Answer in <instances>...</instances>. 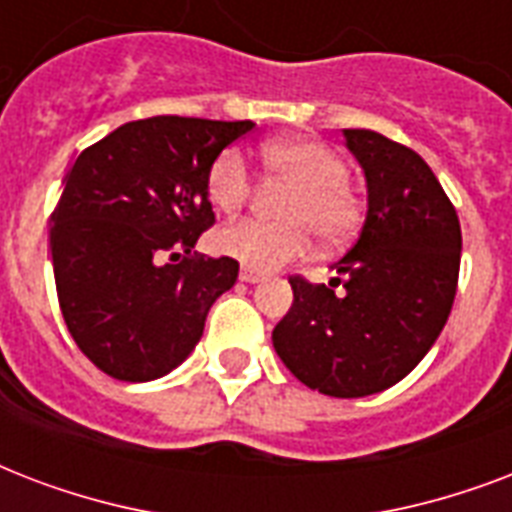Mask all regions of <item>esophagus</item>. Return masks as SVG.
I'll use <instances>...</instances> for the list:
<instances>
[{
	"instance_id": "1",
	"label": "esophagus",
	"mask_w": 512,
	"mask_h": 512,
	"mask_svg": "<svg viewBox=\"0 0 512 512\" xmlns=\"http://www.w3.org/2000/svg\"><path fill=\"white\" fill-rule=\"evenodd\" d=\"M264 272H259V269H251V267H243L240 269V280H243V283H261V280H264Z\"/></svg>"
}]
</instances>
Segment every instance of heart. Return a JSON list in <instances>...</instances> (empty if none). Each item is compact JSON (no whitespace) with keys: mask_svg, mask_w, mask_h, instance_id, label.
<instances>
[{"mask_svg":"<svg viewBox=\"0 0 512 512\" xmlns=\"http://www.w3.org/2000/svg\"><path fill=\"white\" fill-rule=\"evenodd\" d=\"M264 168L272 178L291 184L280 224L235 221L219 232L221 253L251 269H275L310 251L312 232L323 243H342L360 224L358 194L352 192L347 162L320 141L293 138L264 146ZM208 197L221 213H237L253 197L248 162L237 149L219 154L208 170Z\"/></svg>","mask_w":512,"mask_h":512,"instance_id":"1","label":"heart"}]
</instances>
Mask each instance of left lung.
<instances>
[{"label":"left lung","instance_id":"8db88e82","mask_svg":"<svg viewBox=\"0 0 512 512\" xmlns=\"http://www.w3.org/2000/svg\"><path fill=\"white\" fill-rule=\"evenodd\" d=\"M344 138L366 173V224L334 264L331 285L288 277L293 304L272 331V344L310 390L363 398L400 382L446 326L462 229L414 149L374 130H344ZM336 284L343 285L339 294Z\"/></svg>","mask_w":512,"mask_h":512}]
</instances>
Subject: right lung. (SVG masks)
<instances>
[{
	"instance_id": "right-lung-1",
	"label": "right lung",
	"mask_w": 512,
	"mask_h": 512,
	"mask_svg": "<svg viewBox=\"0 0 512 512\" xmlns=\"http://www.w3.org/2000/svg\"><path fill=\"white\" fill-rule=\"evenodd\" d=\"M251 130V120L125 122L66 173L50 216L55 291L71 339L104 374L149 382L173 371L235 285V259L192 248L216 224L208 170Z\"/></svg>"
}]
</instances>
